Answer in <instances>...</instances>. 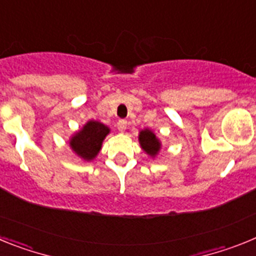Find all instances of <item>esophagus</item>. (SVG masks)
I'll list each match as a JSON object with an SVG mask.
<instances>
[{
    "label": "esophagus",
    "mask_w": 256,
    "mask_h": 256,
    "mask_svg": "<svg viewBox=\"0 0 256 256\" xmlns=\"http://www.w3.org/2000/svg\"><path fill=\"white\" fill-rule=\"evenodd\" d=\"M126 126H128V123L124 119H120V120L118 122V130H119V132H124L126 130Z\"/></svg>",
    "instance_id": "obj_1"
}]
</instances>
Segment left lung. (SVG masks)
Segmentation results:
<instances>
[{
  "label": "left lung",
  "mask_w": 256,
  "mask_h": 256,
  "mask_svg": "<svg viewBox=\"0 0 256 256\" xmlns=\"http://www.w3.org/2000/svg\"><path fill=\"white\" fill-rule=\"evenodd\" d=\"M138 142L142 150L148 154L150 158H156L162 150V141L156 137L155 133L148 128L140 130Z\"/></svg>",
  "instance_id": "left-lung-1"
}]
</instances>
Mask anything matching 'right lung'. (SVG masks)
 I'll return each instance as SVG.
<instances>
[{"mask_svg": "<svg viewBox=\"0 0 256 256\" xmlns=\"http://www.w3.org/2000/svg\"><path fill=\"white\" fill-rule=\"evenodd\" d=\"M110 133V128L101 122L88 120L79 130H76L69 138V146L78 158L84 162L94 160L106 136Z\"/></svg>", "mask_w": 256, "mask_h": 256, "instance_id": "right-lung-1", "label": "right lung"}]
</instances>
